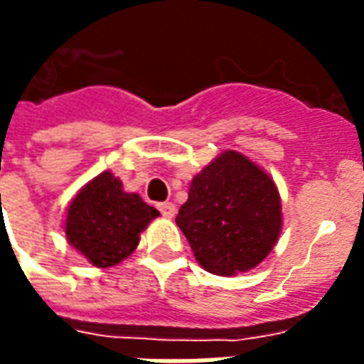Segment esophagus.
<instances>
[{"label": "esophagus", "mask_w": 364, "mask_h": 364, "mask_svg": "<svg viewBox=\"0 0 364 364\" xmlns=\"http://www.w3.org/2000/svg\"><path fill=\"white\" fill-rule=\"evenodd\" d=\"M158 210H160L161 214H164L166 218H173L175 212H177L173 203H160L158 204Z\"/></svg>", "instance_id": "1"}]
</instances>
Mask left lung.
<instances>
[{
    "label": "left lung",
    "instance_id": "obj_1",
    "mask_svg": "<svg viewBox=\"0 0 364 364\" xmlns=\"http://www.w3.org/2000/svg\"><path fill=\"white\" fill-rule=\"evenodd\" d=\"M175 222L204 270L233 276L270 255L282 231V200L270 175L228 150L195 175Z\"/></svg>",
    "mask_w": 364,
    "mask_h": 364
}]
</instances>
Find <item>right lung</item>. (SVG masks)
<instances>
[{"label":"right lung","instance_id":"obj_1","mask_svg":"<svg viewBox=\"0 0 364 364\" xmlns=\"http://www.w3.org/2000/svg\"><path fill=\"white\" fill-rule=\"evenodd\" d=\"M160 212L136 193H125L114 173L86 183L67 210V241L96 268L119 264L136 249L141 231Z\"/></svg>","mask_w":364,"mask_h":364}]
</instances>
